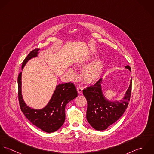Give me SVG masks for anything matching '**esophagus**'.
Returning <instances> with one entry per match:
<instances>
[{"label": "esophagus", "mask_w": 154, "mask_h": 154, "mask_svg": "<svg viewBox=\"0 0 154 154\" xmlns=\"http://www.w3.org/2000/svg\"><path fill=\"white\" fill-rule=\"evenodd\" d=\"M77 92L79 93V94H82V92H83V89H82V88H81V87H77Z\"/></svg>", "instance_id": "34e87169"}]
</instances>
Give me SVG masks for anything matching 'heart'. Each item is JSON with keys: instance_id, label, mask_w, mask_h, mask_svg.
I'll use <instances>...</instances> for the list:
<instances>
[{"instance_id": "b5f03b06", "label": "heart", "mask_w": 154, "mask_h": 154, "mask_svg": "<svg viewBox=\"0 0 154 154\" xmlns=\"http://www.w3.org/2000/svg\"><path fill=\"white\" fill-rule=\"evenodd\" d=\"M96 56L95 54L91 53L79 60L76 63L77 66L83 68L81 77L83 80L88 84L96 83L100 79L105 68V60L102 57H98L89 63ZM67 74L71 79L77 77L76 71L72 68H68Z\"/></svg>"}]
</instances>
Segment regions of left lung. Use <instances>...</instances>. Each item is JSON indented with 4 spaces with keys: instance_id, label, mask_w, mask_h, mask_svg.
Listing matches in <instances>:
<instances>
[{
    "instance_id": "left-lung-1",
    "label": "left lung",
    "mask_w": 154,
    "mask_h": 154,
    "mask_svg": "<svg viewBox=\"0 0 154 154\" xmlns=\"http://www.w3.org/2000/svg\"><path fill=\"white\" fill-rule=\"evenodd\" d=\"M125 68L131 72L128 65ZM102 79L95 85L83 91L88 101L86 119L93 128L102 131L116 122L125 111L130 100L131 91V79L130 85L123 96L119 100H110L106 99L102 89Z\"/></svg>"
}]
</instances>
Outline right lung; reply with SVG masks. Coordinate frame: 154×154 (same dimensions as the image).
Here are the masks:
<instances>
[{
  "label": "right lung",
  "mask_w": 154,
  "mask_h": 154,
  "mask_svg": "<svg viewBox=\"0 0 154 154\" xmlns=\"http://www.w3.org/2000/svg\"><path fill=\"white\" fill-rule=\"evenodd\" d=\"M40 49H35L27 55L23 62L22 69L30 60L38 57ZM22 72L18 78V99L21 109L26 118L36 127L46 133H52L61 127L65 120L66 105L77 95L76 88L72 83L59 84L47 105L41 109H34L28 106L22 94Z\"/></svg>",
  "instance_id": "add662e5"
}]
</instances>
